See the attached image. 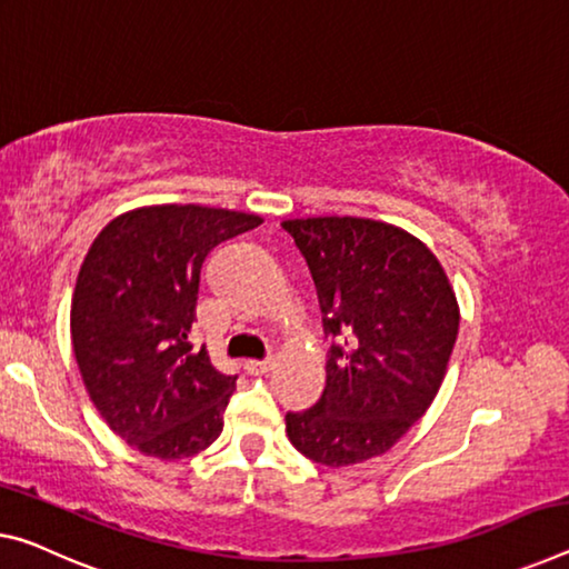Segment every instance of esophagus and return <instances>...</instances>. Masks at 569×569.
Returning <instances> with one entry per match:
<instances>
[{
  "label": "esophagus",
  "mask_w": 569,
  "mask_h": 569,
  "mask_svg": "<svg viewBox=\"0 0 569 569\" xmlns=\"http://www.w3.org/2000/svg\"><path fill=\"white\" fill-rule=\"evenodd\" d=\"M246 372L248 375H263L270 369V359H246Z\"/></svg>",
  "instance_id": "34e87169"
}]
</instances>
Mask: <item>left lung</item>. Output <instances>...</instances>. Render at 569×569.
<instances>
[{"instance_id": "left-lung-1", "label": "left lung", "mask_w": 569, "mask_h": 569, "mask_svg": "<svg viewBox=\"0 0 569 569\" xmlns=\"http://www.w3.org/2000/svg\"><path fill=\"white\" fill-rule=\"evenodd\" d=\"M309 263L327 337V387L286 415L293 448L321 466L382 456L436 400L458 337V301L438 258L395 224L286 220Z\"/></svg>"}]
</instances>
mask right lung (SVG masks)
<instances>
[{
  "label": "right lung",
  "instance_id": "1",
  "mask_svg": "<svg viewBox=\"0 0 569 569\" xmlns=\"http://www.w3.org/2000/svg\"><path fill=\"white\" fill-rule=\"evenodd\" d=\"M260 222L202 204L139 207L90 246L70 306L76 362L108 428L143 456L179 461L222 432L238 377L189 333L204 258Z\"/></svg>",
  "mask_w": 569,
  "mask_h": 569
}]
</instances>
